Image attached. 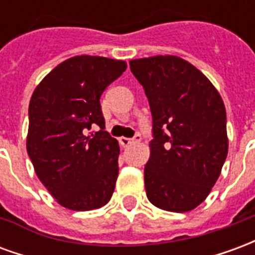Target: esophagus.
<instances>
[{
    "instance_id": "esophagus-1",
    "label": "esophagus",
    "mask_w": 255,
    "mask_h": 255,
    "mask_svg": "<svg viewBox=\"0 0 255 255\" xmlns=\"http://www.w3.org/2000/svg\"><path fill=\"white\" fill-rule=\"evenodd\" d=\"M119 140H120V144H122L123 147H127V146H129L131 143L139 142V140H140V136H139V135H136V136H135V138H132V139H131V138H124V136H123V138H120Z\"/></svg>"
}]
</instances>
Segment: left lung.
<instances>
[{"label": "left lung", "mask_w": 255, "mask_h": 255, "mask_svg": "<svg viewBox=\"0 0 255 255\" xmlns=\"http://www.w3.org/2000/svg\"><path fill=\"white\" fill-rule=\"evenodd\" d=\"M153 117L144 187L157 208L195 209L212 191L228 154L221 95L199 69L177 56L131 60Z\"/></svg>", "instance_id": "8db88e82"}]
</instances>
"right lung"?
I'll return each mask as SVG.
<instances>
[{
	"instance_id": "add662e5",
	"label": "right lung",
	"mask_w": 255,
	"mask_h": 255,
	"mask_svg": "<svg viewBox=\"0 0 255 255\" xmlns=\"http://www.w3.org/2000/svg\"><path fill=\"white\" fill-rule=\"evenodd\" d=\"M127 63L75 56L42 79L28 106L27 153L38 179L61 206L102 208L115 191L119 142L105 129L100 98ZM98 125L94 134L91 128Z\"/></svg>"
}]
</instances>
